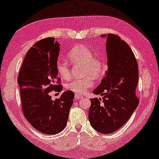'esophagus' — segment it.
Here are the masks:
<instances>
[{"instance_id":"esophagus-1","label":"esophagus","mask_w":159,"mask_h":159,"mask_svg":"<svg viewBox=\"0 0 159 159\" xmlns=\"http://www.w3.org/2000/svg\"><path fill=\"white\" fill-rule=\"evenodd\" d=\"M82 95H79V94H75V99H77V100H79V99H81V98H82Z\"/></svg>"}]
</instances>
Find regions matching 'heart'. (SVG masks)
Returning a JSON list of instances; mask_svg holds the SVG:
<instances>
[{"instance_id":"obj_1","label":"heart","mask_w":159,"mask_h":159,"mask_svg":"<svg viewBox=\"0 0 159 159\" xmlns=\"http://www.w3.org/2000/svg\"><path fill=\"white\" fill-rule=\"evenodd\" d=\"M67 58L71 64L83 65L82 74L84 76H90L82 79H71L65 84L68 90L77 93L83 94L88 89L93 85L92 78L97 79L103 75L104 64L102 61L94 58L93 51L84 45H77L74 47L67 54ZM57 71L61 77L68 78L70 70L66 62L59 61L56 64Z\"/></svg>"}]
</instances>
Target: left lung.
Listing matches in <instances>:
<instances>
[{
    "label": "left lung",
    "mask_w": 159,
    "mask_h": 159,
    "mask_svg": "<svg viewBox=\"0 0 159 159\" xmlns=\"http://www.w3.org/2000/svg\"><path fill=\"white\" fill-rule=\"evenodd\" d=\"M101 37L106 38L108 68L93 91L103 97L90 99L88 119L97 132L110 134L122 127L138 107V65L131 48L119 37L113 34Z\"/></svg>",
    "instance_id": "obj_1"
}]
</instances>
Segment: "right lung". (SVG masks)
Wrapping results in <instances>:
<instances>
[{"mask_svg": "<svg viewBox=\"0 0 159 159\" xmlns=\"http://www.w3.org/2000/svg\"><path fill=\"white\" fill-rule=\"evenodd\" d=\"M60 51L55 38L36 43L26 54L19 71L18 82L25 116L38 131L55 134L66 127L75 94L65 91L58 99L52 100V90L60 92L56 64Z\"/></svg>", "mask_w": 159, "mask_h": 159, "instance_id": "1", "label": "right lung"}]
</instances>
